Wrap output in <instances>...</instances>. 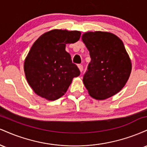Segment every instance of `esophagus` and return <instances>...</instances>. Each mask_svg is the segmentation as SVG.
<instances>
[{"label": "esophagus", "instance_id": "esophagus-1", "mask_svg": "<svg viewBox=\"0 0 147 147\" xmlns=\"http://www.w3.org/2000/svg\"><path fill=\"white\" fill-rule=\"evenodd\" d=\"M78 68L79 69V70H80V72L83 71L84 67H83V65H82V64H79V65H78Z\"/></svg>", "mask_w": 147, "mask_h": 147}]
</instances>
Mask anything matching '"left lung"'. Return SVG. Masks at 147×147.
Returning a JSON list of instances; mask_svg holds the SVG:
<instances>
[{"label":"left lung","mask_w":147,"mask_h":147,"mask_svg":"<svg viewBox=\"0 0 147 147\" xmlns=\"http://www.w3.org/2000/svg\"><path fill=\"white\" fill-rule=\"evenodd\" d=\"M82 38L91 59L84 75V86L93 98H109L122 90L131 72V61L124 43L107 32H88Z\"/></svg>","instance_id":"1"}]
</instances>
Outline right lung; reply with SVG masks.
<instances>
[{"mask_svg":"<svg viewBox=\"0 0 147 147\" xmlns=\"http://www.w3.org/2000/svg\"><path fill=\"white\" fill-rule=\"evenodd\" d=\"M80 36L79 31L52 30L34 43L25 59L24 71L36 95L56 100L66 92L72 79L80 75L70 54L65 51V45L79 41Z\"/></svg>","mask_w":147,"mask_h":147,"instance_id":"1","label":"right lung"}]
</instances>
